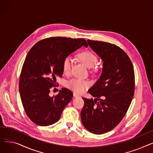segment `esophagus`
Instances as JSON below:
<instances>
[{
  "label": "esophagus",
  "instance_id": "1",
  "mask_svg": "<svg viewBox=\"0 0 153 153\" xmlns=\"http://www.w3.org/2000/svg\"><path fill=\"white\" fill-rule=\"evenodd\" d=\"M73 96H74V97H75V98H77V97H80L79 95L75 93V92L73 93Z\"/></svg>",
  "mask_w": 153,
  "mask_h": 153
}]
</instances>
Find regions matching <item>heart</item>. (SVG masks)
I'll return each instance as SVG.
<instances>
[{"instance_id":"b5f03b06","label":"heart","mask_w":153,"mask_h":153,"mask_svg":"<svg viewBox=\"0 0 153 153\" xmlns=\"http://www.w3.org/2000/svg\"><path fill=\"white\" fill-rule=\"evenodd\" d=\"M78 58L81 60L86 67L88 68H94L97 62V57L92 52L86 51L79 53ZM73 64V60L69 56H67L64 58L62 61V71L66 75L71 74V69ZM90 86V82L87 81H84L80 79H72L66 83V87L69 89L76 93L80 94Z\"/></svg>"}]
</instances>
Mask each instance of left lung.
<instances>
[{"label": "left lung", "instance_id": "8db88e82", "mask_svg": "<svg viewBox=\"0 0 153 153\" xmlns=\"http://www.w3.org/2000/svg\"><path fill=\"white\" fill-rule=\"evenodd\" d=\"M87 43L103 61V69L97 81L88 91L96 99L82 98L81 122L87 130L100 134L113 130L126 115L134 95V72L122 48L91 39Z\"/></svg>", "mask_w": 153, "mask_h": 153}]
</instances>
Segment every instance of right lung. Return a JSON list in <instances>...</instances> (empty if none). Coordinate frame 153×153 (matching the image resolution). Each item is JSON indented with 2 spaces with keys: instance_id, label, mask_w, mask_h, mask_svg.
<instances>
[{
  "instance_id": "add662e5",
  "label": "right lung",
  "mask_w": 153,
  "mask_h": 153,
  "mask_svg": "<svg viewBox=\"0 0 153 153\" xmlns=\"http://www.w3.org/2000/svg\"><path fill=\"white\" fill-rule=\"evenodd\" d=\"M82 46H88L84 39L51 37L37 42L29 51L21 71L19 91L25 113L35 124L57 122L72 100L73 94L66 88L53 97L49 94L56 84V77L62 75L64 58Z\"/></svg>"
}]
</instances>
